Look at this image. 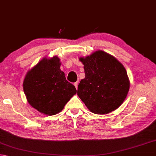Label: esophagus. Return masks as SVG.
Instances as JSON below:
<instances>
[{
    "label": "esophagus",
    "instance_id": "1",
    "mask_svg": "<svg viewBox=\"0 0 156 156\" xmlns=\"http://www.w3.org/2000/svg\"><path fill=\"white\" fill-rule=\"evenodd\" d=\"M74 86H75V87H76V89L77 90V88H78V83H77V82H76V83H74Z\"/></svg>",
    "mask_w": 156,
    "mask_h": 156
}]
</instances>
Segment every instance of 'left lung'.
<instances>
[{
  "mask_svg": "<svg viewBox=\"0 0 156 156\" xmlns=\"http://www.w3.org/2000/svg\"><path fill=\"white\" fill-rule=\"evenodd\" d=\"M86 77L78 86L77 95L91 112L109 113L121 105L128 95L130 80L124 65L113 55L97 50L80 57Z\"/></svg>",
  "mask_w": 156,
  "mask_h": 156,
  "instance_id": "1",
  "label": "left lung"
}]
</instances>
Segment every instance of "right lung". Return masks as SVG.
Masks as SVG:
<instances>
[{
  "label": "right lung",
  "mask_w": 156,
  "mask_h": 156,
  "mask_svg": "<svg viewBox=\"0 0 156 156\" xmlns=\"http://www.w3.org/2000/svg\"><path fill=\"white\" fill-rule=\"evenodd\" d=\"M57 55L45 57L29 70L23 79L26 99L32 107L47 115L60 113L77 90L66 81Z\"/></svg>",
  "instance_id": "1"
}]
</instances>
